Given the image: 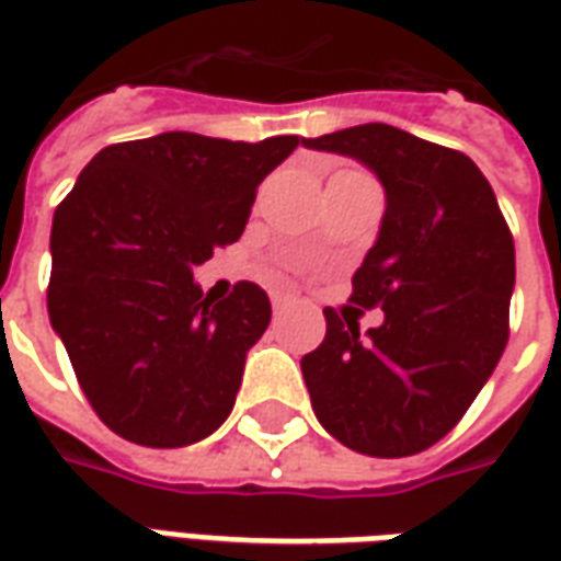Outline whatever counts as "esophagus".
<instances>
[{
	"label": "esophagus",
	"mask_w": 561,
	"mask_h": 561,
	"mask_svg": "<svg viewBox=\"0 0 561 561\" xmlns=\"http://www.w3.org/2000/svg\"><path fill=\"white\" fill-rule=\"evenodd\" d=\"M270 304H273V312H285L291 306V297L288 294H270Z\"/></svg>",
	"instance_id": "34e87169"
}]
</instances>
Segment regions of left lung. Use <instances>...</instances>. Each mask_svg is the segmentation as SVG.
<instances>
[{
    "mask_svg": "<svg viewBox=\"0 0 561 561\" xmlns=\"http://www.w3.org/2000/svg\"><path fill=\"white\" fill-rule=\"evenodd\" d=\"M304 144L364 161L388 192L352 279V304L385 309V324L360 336L352 309H324V342L300 360L312 409L357 454L412 457L457 426L505 352L514 237L459 149L385 123Z\"/></svg>",
    "mask_w": 561,
    "mask_h": 561,
    "instance_id": "1",
    "label": "left lung"
}]
</instances>
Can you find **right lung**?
Returning a JSON list of instances; mask_svg holds the SVG:
<instances>
[{
    "instance_id": "1",
    "label": "right lung",
    "mask_w": 561,
    "mask_h": 561,
    "mask_svg": "<svg viewBox=\"0 0 561 561\" xmlns=\"http://www.w3.org/2000/svg\"><path fill=\"white\" fill-rule=\"evenodd\" d=\"M297 144L192 131L111 144L56 207L47 312L92 412L116 435L183 447L231 414L270 300L237 282L216 304L192 267L240 240L257 183Z\"/></svg>"
}]
</instances>
